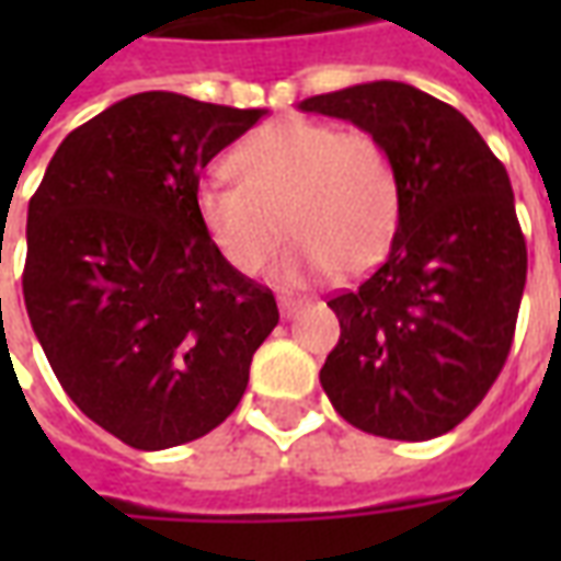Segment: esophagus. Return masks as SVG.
Here are the masks:
<instances>
[{"mask_svg": "<svg viewBox=\"0 0 561 561\" xmlns=\"http://www.w3.org/2000/svg\"><path fill=\"white\" fill-rule=\"evenodd\" d=\"M300 306H304V300H300V297H291V294H282L279 297V309L285 318H291L294 312L300 309Z\"/></svg>", "mask_w": 561, "mask_h": 561, "instance_id": "esophagus-1", "label": "esophagus"}]
</instances>
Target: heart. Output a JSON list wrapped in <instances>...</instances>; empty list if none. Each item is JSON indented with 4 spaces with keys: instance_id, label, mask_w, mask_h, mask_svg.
Masks as SVG:
<instances>
[{
    "instance_id": "1",
    "label": "heart",
    "mask_w": 561,
    "mask_h": 561,
    "mask_svg": "<svg viewBox=\"0 0 561 561\" xmlns=\"http://www.w3.org/2000/svg\"><path fill=\"white\" fill-rule=\"evenodd\" d=\"M233 180L195 188V216L237 273L255 276L285 243V282L336 270L360 276L388 255L402 219V176L388 144L364 128L279 119L255 128L228 159Z\"/></svg>"
}]
</instances>
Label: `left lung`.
<instances>
[{"mask_svg": "<svg viewBox=\"0 0 561 561\" xmlns=\"http://www.w3.org/2000/svg\"><path fill=\"white\" fill-rule=\"evenodd\" d=\"M388 144L402 219L385 264L330 297L340 342L321 388L345 421L400 442L450 433L493 388L526 288V237L502 161L457 107L397 80L300 102Z\"/></svg>", "mask_w": 561, "mask_h": 561, "instance_id": "1", "label": "left lung"}]
</instances>
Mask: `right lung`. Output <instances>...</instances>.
<instances>
[{"mask_svg": "<svg viewBox=\"0 0 561 561\" xmlns=\"http://www.w3.org/2000/svg\"><path fill=\"white\" fill-rule=\"evenodd\" d=\"M267 111L138 92L68 135L26 216L23 300L59 385L138 450L195 442L240 405L276 297L195 216L207 161Z\"/></svg>", "mask_w": 561, "mask_h": 561, "instance_id": "1", "label": "right lung"}]
</instances>
